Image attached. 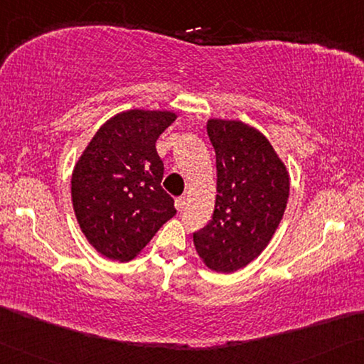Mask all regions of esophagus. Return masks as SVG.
<instances>
[{"label":"esophagus","instance_id":"esophagus-1","mask_svg":"<svg viewBox=\"0 0 364 364\" xmlns=\"http://www.w3.org/2000/svg\"><path fill=\"white\" fill-rule=\"evenodd\" d=\"M176 208H177V211H182L183 208H186V198H183V197L177 198L176 200Z\"/></svg>","mask_w":364,"mask_h":364}]
</instances>
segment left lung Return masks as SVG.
<instances>
[{
	"mask_svg": "<svg viewBox=\"0 0 364 364\" xmlns=\"http://www.w3.org/2000/svg\"><path fill=\"white\" fill-rule=\"evenodd\" d=\"M206 132L216 154V200L208 225L193 232V244L210 270L231 273L270 242L287 208L289 176L254 127L210 119Z\"/></svg>",
	"mask_w": 364,
	"mask_h": 364,
	"instance_id": "1",
	"label": "left lung"
}]
</instances>
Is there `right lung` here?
Returning <instances> with one entry per match:
<instances>
[{"label": "right lung", "instance_id": "1", "mask_svg": "<svg viewBox=\"0 0 364 364\" xmlns=\"http://www.w3.org/2000/svg\"><path fill=\"white\" fill-rule=\"evenodd\" d=\"M174 112L133 109L99 128L73 169L71 200L89 244L112 260H132L176 215L161 187L156 141Z\"/></svg>", "mask_w": 364, "mask_h": 364}]
</instances>
